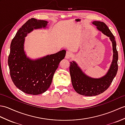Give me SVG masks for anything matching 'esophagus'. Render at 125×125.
I'll list each match as a JSON object with an SVG mask.
<instances>
[{"instance_id":"obj_1","label":"esophagus","mask_w":125,"mask_h":125,"mask_svg":"<svg viewBox=\"0 0 125 125\" xmlns=\"http://www.w3.org/2000/svg\"><path fill=\"white\" fill-rule=\"evenodd\" d=\"M71 55H72L71 52H70V51H67V52H66V53L65 59H70V57L71 56Z\"/></svg>"}]
</instances>
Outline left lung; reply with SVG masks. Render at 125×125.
I'll list each match as a JSON object with an SVG mask.
<instances>
[{"mask_svg": "<svg viewBox=\"0 0 125 125\" xmlns=\"http://www.w3.org/2000/svg\"><path fill=\"white\" fill-rule=\"evenodd\" d=\"M93 24L96 26L98 30L110 37L112 43L114 55L112 64L108 73L99 79H94L88 77L83 73L76 62L74 61L70 62V73L74 89L78 94L87 96L99 95L105 91L109 87L117 74L118 69V54L114 36L104 22L94 21Z\"/></svg>", "mask_w": 125, "mask_h": 125, "instance_id": "left-lung-1", "label": "left lung"}]
</instances>
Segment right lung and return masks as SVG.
<instances>
[{"mask_svg":"<svg viewBox=\"0 0 125 125\" xmlns=\"http://www.w3.org/2000/svg\"><path fill=\"white\" fill-rule=\"evenodd\" d=\"M47 23L43 20L29 19L17 31L10 43L8 64L11 79L16 87L26 94L38 95L47 91L60 62L65 56V50H62L36 60L27 57L24 38L33 29L45 28Z\"/></svg>","mask_w":125,"mask_h":125,"instance_id":"right-lung-1","label":"right lung"}]
</instances>
